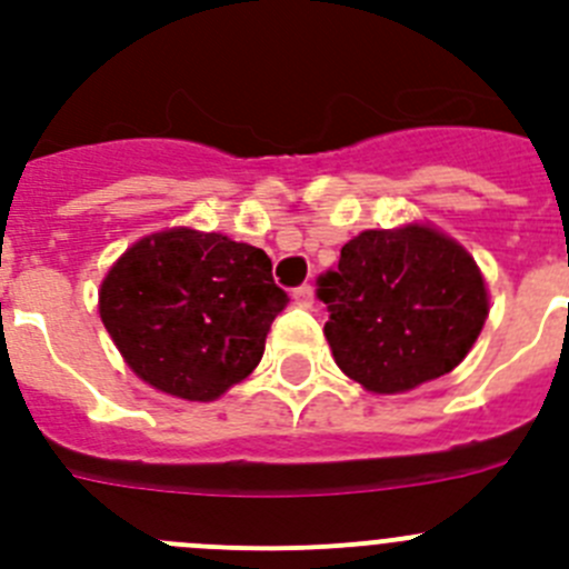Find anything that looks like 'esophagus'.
I'll return each mask as SVG.
<instances>
[{
    "mask_svg": "<svg viewBox=\"0 0 569 569\" xmlns=\"http://www.w3.org/2000/svg\"><path fill=\"white\" fill-rule=\"evenodd\" d=\"M293 301L299 308H313V288L310 284H301L293 290Z\"/></svg>",
    "mask_w": 569,
    "mask_h": 569,
    "instance_id": "esophagus-1",
    "label": "esophagus"
}]
</instances>
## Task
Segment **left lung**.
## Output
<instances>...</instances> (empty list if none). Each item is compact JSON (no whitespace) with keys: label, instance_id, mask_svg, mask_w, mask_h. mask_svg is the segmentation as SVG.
Returning <instances> with one entry per match:
<instances>
[{"label":"left lung","instance_id":"obj_1","mask_svg":"<svg viewBox=\"0 0 569 569\" xmlns=\"http://www.w3.org/2000/svg\"><path fill=\"white\" fill-rule=\"evenodd\" d=\"M336 365L373 393L450 373L479 339L487 290L465 248L439 230H365L316 279Z\"/></svg>","mask_w":569,"mask_h":569}]
</instances>
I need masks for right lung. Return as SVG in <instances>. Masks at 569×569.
I'll return each instance as SVG.
<instances>
[{"mask_svg": "<svg viewBox=\"0 0 569 569\" xmlns=\"http://www.w3.org/2000/svg\"><path fill=\"white\" fill-rule=\"evenodd\" d=\"M264 250L173 228L136 241L102 281L99 313L139 379L213 401L253 373L288 293Z\"/></svg>", "mask_w": 569, "mask_h": 569, "instance_id": "right-lung-1", "label": "right lung"}]
</instances>
